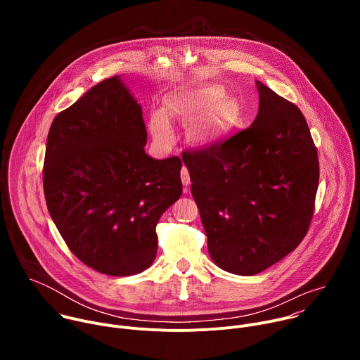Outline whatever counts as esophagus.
Returning a JSON list of instances; mask_svg holds the SVG:
<instances>
[{
    "mask_svg": "<svg viewBox=\"0 0 360 360\" xmlns=\"http://www.w3.org/2000/svg\"><path fill=\"white\" fill-rule=\"evenodd\" d=\"M181 179H182V184L184 186H188L191 184V178H189V171L186 167H182L181 169Z\"/></svg>",
    "mask_w": 360,
    "mask_h": 360,
    "instance_id": "34e87169",
    "label": "esophagus"
}]
</instances>
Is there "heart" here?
Masks as SVG:
<instances>
[{
	"label": "heart",
	"instance_id": "heart-1",
	"mask_svg": "<svg viewBox=\"0 0 360 360\" xmlns=\"http://www.w3.org/2000/svg\"><path fill=\"white\" fill-rule=\"evenodd\" d=\"M225 92L217 86H207L192 94L179 95L171 99L169 112L182 120L203 118L198 135L200 139H214L225 134L238 120L239 107L233 99H224ZM150 134L160 145H169L174 141V128L168 112L155 110L149 118Z\"/></svg>",
	"mask_w": 360,
	"mask_h": 360
}]
</instances>
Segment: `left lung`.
I'll return each mask as SVG.
<instances>
[{
  "label": "left lung",
  "instance_id": "obj_1",
  "mask_svg": "<svg viewBox=\"0 0 360 360\" xmlns=\"http://www.w3.org/2000/svg\"><path fill=\"white\" fill-rule=\"evenodd\" d=\"M256 86L259 111L249 128L182 153L211 258L243 276L299 246L319 184L318 150L303 114L262 82Z\"/></svg>",
  "mask_w": 360,
  "mask_h": 360
}]
</instances>
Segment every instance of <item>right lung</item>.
Masks as SVG:
<instances>
[{
    "label": "right lung",
    "instance_id": "add662e5",
    "mask_svg": "<svg viewBox=\"0 0 360 360\" xmlns=\"http://www.w3.org/2000/svg\"><path fill=\"white\" fill-rule=\"evenodd\" d=\"M142 108L118 75L101 81L51 124L42 182L70 250L110 276L149 268L157 224L182 195L178 157L145 153Z\"/></svg>",
    "mask_w": 360,
    "mask_h": 360
}]
</instances>
